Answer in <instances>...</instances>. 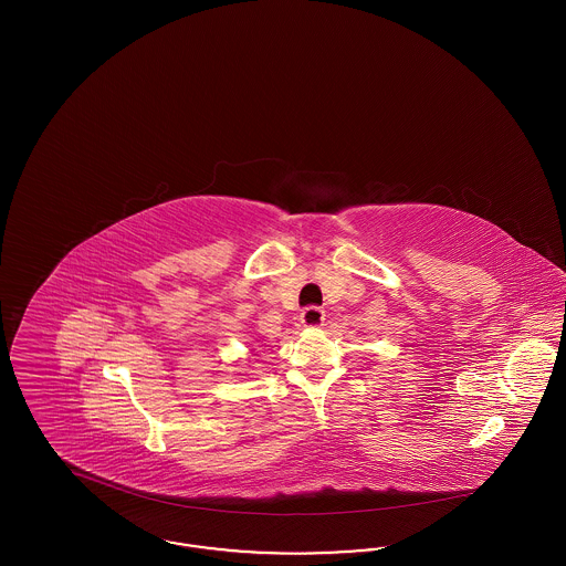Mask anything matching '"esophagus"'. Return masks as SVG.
Returning a JSON list of instances; mask_svg holds the SVG:
<instances>
[{
    "instance_id": "obj_1",
    "label": "esophagus",
    "mask_w": 566,
    "mask_h": 566,
    "mask_svg": "<svg viewBox=\"0 0 566 566\" xmlns=\"http://www.w3.org/2000/svg\"><path fill=\"white\" fill-rule=\"evenodd\" d=\"M301 323L303 326H310V328H318L324 323V310L318 305H310L301 312Z\"/></svg>"
}]
</instances>
